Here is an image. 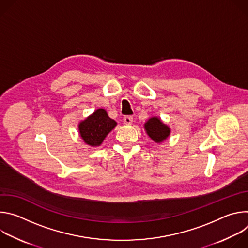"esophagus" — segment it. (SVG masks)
<instances>
[{
  "mask_svg": "<svg viewBox=\"0 0 248 248\" xmlns=\"http://www.w3.org/2000/svg\"><path fill=\"white\" fill-rule=\"evenodd\" d=\"M132 122H133V118H132L131 116H124V124L129 125V124H132Z\"/></svg>",
  "mask_w": 248,
  "mask_h": 248,
  "instance_id": "34e87169",
  "label": "esophagus"
}]
</instances>
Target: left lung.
<instances>
[{"label": "left lung", "instance_id": "1", "mask_svg": "<svg viewBox=\"0 0 248 248\" xmlns=\"http://www.w3.org/2000/svg\"><path fill=\"white\" fill-rule=\"evenodd\" d=\"M144 128L149 137L157 143L163 142L164 140H166L169 137L170 133V127L163 124V122L157 117L150 118L144 124Z\"/></svg>", "mask_w": 248, "mask_h": 248}]
</instances>
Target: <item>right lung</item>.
Here are the masks:
<instances>
[{
  "label": "right lung",
  "mask_w": 248,
  "mask_h": 248,
  "mask_svg": "<svg viewBox=\"0 0 248 248\" xmlns=\"http://www.w3.org/2000/svg\"><path fill=\"white\" fill-rule=\"evenodd\" d=\"M116 125L117 123L108 116L107 112L104 109H98L79 123L78 129L84 142L95 147L102 144L105 137Z\"/></svg>",
  "instance_id": "1"
}]
</instances>
